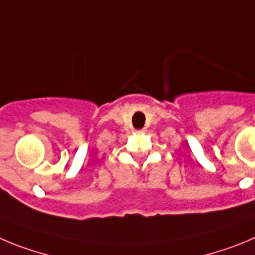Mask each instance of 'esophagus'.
Segmentation results:
<instances>
[{
  "label": "esophagus",
  "mask_w": 255,
  "mask_h": 255,
  "mask_svg": "<svg viewBox=\"0 0 255 255\" xmlns=\"http://www.w3.org/2000/svg\"><path fill=\"white\" fill-rule=\"evenodd\" d=\"M144 132H146V129H139V130H137V133H138V134H143Z\"/></svg>",
  "instance_id": "esophagus-1"
}]
</instances>
